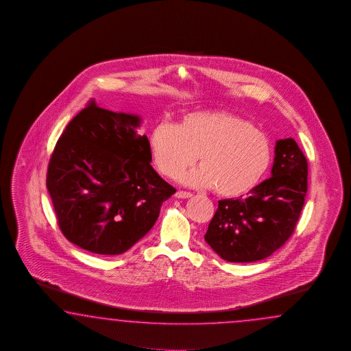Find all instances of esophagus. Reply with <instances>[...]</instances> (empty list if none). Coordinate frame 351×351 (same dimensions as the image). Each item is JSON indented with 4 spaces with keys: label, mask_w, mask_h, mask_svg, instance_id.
Wrapping results in <instances>:
<instances>
[{
    "label": "esophagus",
    "mask_w": 351,
    "mask_h": 351,
    "mask_svg": "<svg viewBox=\"0 0 351 351\" xmlns=\"http://www.w3.org/2000/svg\"><path fill=\"white\" fill-rule=\"evenodd\" d=\"M176 197L179 198V199H186V198H191V197H192V193L184 192V191H178V192L176 193Z\"/></svg>",
    "instance_id": "1"
}]
</instances>
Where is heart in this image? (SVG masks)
I'll use <instances>...</instances> for the list:
<instances>
[{
  "label": "heart",
  "instance_id": "1",
  "mask_svg": "<svg viewBox=\"0 0 351 351\" xmlns=\"http://www.w3.org/2000/svg\"><path fill=\"white\" fill-rule=\"evenodd\" d=\"M158 171L174 178L193 165L201 167L180 178L186 186L215 188L234 198L260 183L269 169L272 147L266 133L230 112L186 114L177 125L162 123L149 136Z\"/></svg>",
  "mask_w": 351,
  "mask_h": 351
}]
</instances>
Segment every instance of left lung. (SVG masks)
<instances>
[{
	"instance_id": "left-lung-1",
	"label": "left lung",
	"mask_w": 351,
	"mask_h": 351,
	"mask_svg": "<svg viewBox=\"0 0 351 351\" xmlns=\"http://www.w3.org/2000/svg\"><path fill=\"white\" fill-rule=\"evenodd\" d=\"M307 160L292 138L277 141L271 177L247 197L218 201L204 236L221 258L254 262L290 239L305 203Z\"/></svg>"
}]
</instances>
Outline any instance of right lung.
<instances>
[{
	"label": "right lung",
	"mask_w": 351,
	"mask_h": 351,
	"mask_svg": "<svg viewBox=\"0 0 351 351\" xmlns=\"http://www.w3.org/2000/svg\"><path fill=\"white\" fill-rule=\"evenodd\" d=\"M142 117L93 101L67 124L49 163L46 186L60 230L97 254H124L157 222L176 189L150 165Z\"/></svg>",
	"instance_id": "add662e5"
}]
</instances>
